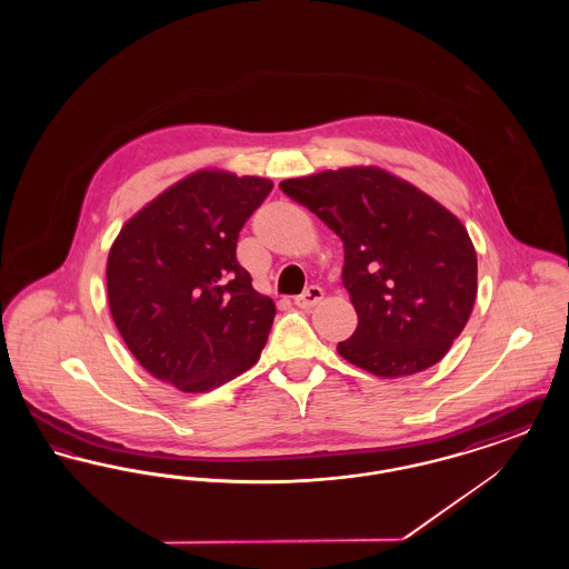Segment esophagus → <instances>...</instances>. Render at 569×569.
Returning a JSON list of instances; mask_svg holds the SVG:
<instances>
[{"label":"esophagus","instance_id":"1","mask_svg":"<svg viewBox=\"0 0 569 569\" xmlns=\"http://www.w3.org/2000/svg\"><path fill=\"white\" fill-rule=\"evenodd\" d=\"M322 298H325L322 288H318V286H309L300 297L295 298V305L300 307V309H311V307H313V305H318Z\"/></svg>","mask_w":569,"mask_h":569}]
</instances>
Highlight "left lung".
<instances>
[{
    "label": "left lung",
    "instance_id": "8db88e82",
    "mask_svg": "<svg viewBox=\"0 0 569 569\" xmlns=\"http://www.w3.org/2000/svg\"><path fill=\"white\" fill-rule=\"evenodd\" d=\"M279 188L346 249L341 279L358 326L337 352L379 378L439 362L478 292L476 249L459 219L379 168L326 170Z\"/></svg>",
    "mask_w": 569,
    "mask_h": 569
}]
</instances>
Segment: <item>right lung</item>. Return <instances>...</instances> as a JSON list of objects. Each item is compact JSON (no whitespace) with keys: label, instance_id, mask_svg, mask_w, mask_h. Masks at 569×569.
<instances>
[{"label":"right lung","instance_id":"1","mask_svg":"<svg viewBox=\"0 0 569 569\" xmlns=\"http://www.w3.org/2000/svg\"><path fill=\"white\" fill-rule=\"evenodd\" d=\"M271 190L269 179L200 170L121 228L107 267L110 313L153 378L207 392L258 362L274 302L253 290L237 241Z\"/></svg>","mask_w":569,"mask_h":569}]
</instances>
